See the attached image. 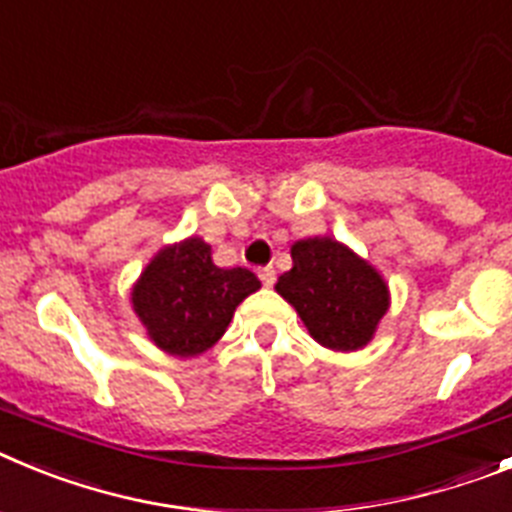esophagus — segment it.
<instances>
[{"instance_id": "1", "label": "esophagus", "mask_w": 512, "mask_h": 512, "mask_svg": "<svg viewBox=\"0 0 512 512\" xmlns=\"http://www.w3.org/2000/svg\"><path fill=\"white\" fill-rule=\"evenodd\" d=\"M259 279L266 284V287H271V284L277 282V271H274V266H264V269H259Z\"/></svg>"}]
</instances>
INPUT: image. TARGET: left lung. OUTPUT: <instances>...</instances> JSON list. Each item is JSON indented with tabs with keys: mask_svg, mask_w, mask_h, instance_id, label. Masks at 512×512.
I'll return each instance as SVG.
<instances>
[{
	"mask_svg": "<svg viewBox=\"0 0 512 512\" xmlns=\"http://www.w3.org/2000/svg\"><path fill=\"white\" fill-rule=\"evenodd\" d=\"M277 292L295 307L310 336L333 351L366 346L390 305L384 279L333 238L297 241L292 269L279 277Z\"/></svg>",
	"mask_w": 512,
	"mask_h": 512,
	"instance_id": "left-lung-1",
	"label": "left lung"
}]
</instances>
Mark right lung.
<instances>
[{
  "label": "right lung",
  "instance_id": "add662e5",
  "mask_svg": "<svg viewBox=\"0 0 512 512\" xmlns=\"http://www.w3.org/2000/svg\"><path fill=\"white\" fill-rule=\"evenodd\" d=\"M261 287L253 271L217 269L200 238L164 248L140 274L133 307L158 348L197 356L223 336L235 307Z\"/></svg>",
  "mask_w": 512,
  "mask_h": 512
}]
</instances>
